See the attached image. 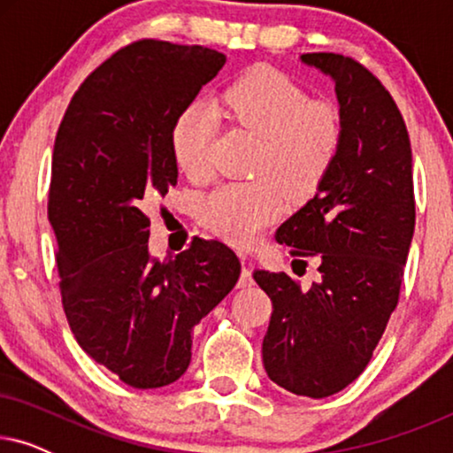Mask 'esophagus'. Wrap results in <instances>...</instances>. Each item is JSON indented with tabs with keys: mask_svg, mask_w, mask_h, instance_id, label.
I'll list each match as a JSON object with an SVG mask.
<instances>
[{
	"mask_svg": "<svg viewBox=\"0 0 453 453\" xmlns=\"http://www.w3.org/2000/svg\"><path fill=\"white\" fill-rule=\"evenodd\" d=\"M251 284H253L251 268H250V264L245 262V256H243V270H241V278H239L237 287H239V288H247V287H251Z\"/></svg>",
	"mask_w": 453,
	"mask_h": 453,
	"instance_id": "1",
	"label": "esophagus"
}]
</instances>
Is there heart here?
<instances>
[{"mask_svg":"<svg viewBox=\"0 0 453 453\" xmlns=\"http://www.w3.org/2000/svg\"><path fill=\"white\" fill-rule=\"evenodd\" d=\"M220 115L262 138L251 181H226L200 203L210 231L233 243L257 239L287 206L309 200L330 175L342 148V119L330 101L309 98L274 67L257 65L214 98ZM216 121L212 111L189 107L173 127V154L185 175L200 179L210 171Z\"/></svg>","mask_w":453,"mask_h":453,"instance_id":"obj_1","label":"heart"}]
</instances>
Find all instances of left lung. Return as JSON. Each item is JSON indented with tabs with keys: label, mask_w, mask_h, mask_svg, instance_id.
I'll return each instance as SVG.
<instances>
[{
	"label": "left lung",
	"mask_w": 453,
	"mask_h": 453,
	"mask_svg": "<svg viewBox=\"0 0 453 453\" xmlns=\"http://www.w3.org/2000/svg\"><path fill=\"white\" fill-rule=\"evenodd\" d=\"M301 59L336 82L342 148L276 241L293 247L290 256H318L319 280L303 288L284 272L253 278L274 309L265 373L287 392L327 398L363 373L398 305L417 216L412 152L400 109L367 67L338 53Z\"/></svg>",
	"instance_id": "obj_1"
}]
</instances>
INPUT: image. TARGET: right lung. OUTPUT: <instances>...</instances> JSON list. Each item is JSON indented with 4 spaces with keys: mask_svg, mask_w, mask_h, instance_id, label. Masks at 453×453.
Returning <instances> with one entry per match:
<instances>
[{
    "mask_svg": "<svg viewBox=\"0 0 453 453\" xmlns=\"http://www.w3.org/2000/svg\"><path fill=\"white\" fill-rule=\"evenodd\" d=\"M226 55L142 39L103 61L72 96L55 135L49 222L61 303L78 344L138 389L177 381L191 330L239 280L220 241L148 253L146 208L177 183L173 127Z\"/></svg>",
    "mask_w": 453,
    "mask_h": 453,
    "instance_id": "add662e5",
    "label": "right lung"
}]
</instances>
